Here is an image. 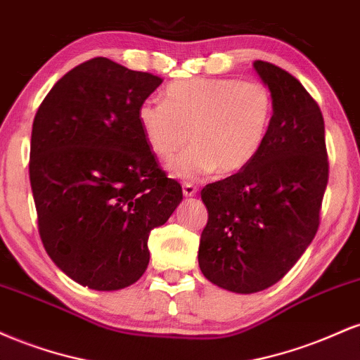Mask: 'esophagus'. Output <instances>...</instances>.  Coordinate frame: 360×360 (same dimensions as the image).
Here are the masks:
<instances>
[{
    "instance_id": "obj_1",
    "label": "esophagus",
    "mask_w": 360,
    "mask_h": 360,
    "mask_svg": "<svg viewBox=\"0 0 360 360\" xmlns=\"http://www.w3.org/2000/svg\"><path fill=\"white\" fill-rule=\"evenodd\" d=\"M196 193H198V186L196 184H193V183H184L183 184V194L186 198H191Z\"/></svg>"
}]
</instances>
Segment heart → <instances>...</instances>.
<instances>
[{
	"mask_svg": "<svg viewBox=\"0 0 360 360\" xmlns=\"http://www.w3.org/2000/svg\"><path fill=\"white\" fill-rule=\"evenodd\" d=\"M276 103L262 81L193 77L166 89V101L146 100L137 122L152 154L172 160V176L203 179L218 169L223 176L250 166L269 135Z\"/></svg>",
	"mask_w": 360,
	"mask_h": 360,
	"instance_id": "b5f03b06",
	"label": "heart"
}]
</instances>
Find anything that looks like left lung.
Instances as JSON below:
<instances>
[{
  "label": "left lung",
  "instance_id": "obj_1",
  "mask_svg": "<svg viewBox=\"0 0 360 360\" xmlns=\"http://www.w3.org/2000/svg\"><path fill=\"white\" fill-rule=\"evenodd\" d=\"M276 110L254 162L206 184L208 208L198 262L205 278L250 295L284 278L315 238L328 183V154L320 106L295 76L255 60Z\"/></svg>",
  "mask_w": 360,
  "mask_h": 360
}]
</instances>
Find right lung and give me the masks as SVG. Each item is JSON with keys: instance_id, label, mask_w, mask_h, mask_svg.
Instances as JSON below:
<instances>
[{"instance_id": "add662e5", "label": "right lung", "mask_w": 360, "mask_h": 360, "mask_svg": "<svg viewBox=\"0 0 360 360\" xmlns=\"http://www.w3.org/2000/svg\"><path fill=\"white\" fill-rule=\"evenodd\" d=\"M160 82L94 57L60 77L35 115L28 169L40 238L62 272L96 291L142 278L148 235L183 200L137 122Z\"/></svg>"}]
</instances>
